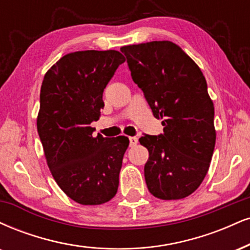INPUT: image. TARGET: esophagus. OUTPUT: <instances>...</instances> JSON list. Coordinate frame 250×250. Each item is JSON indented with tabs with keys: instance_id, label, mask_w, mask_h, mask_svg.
I'll return each instance as SVG.
<instances>
[{
	"instance_id": "esophagus-1",
	"label": "esophagus",
	"mask_w": 250,
	"mask_h": 250,
	"mask_svg": "<svg viewBox=\"0 0 250 250\" xmlns=\"http://www.w3.org/2000/svg\"><path fill=\"white\" fill-rule=\"evenodd\" d=\"M137 143H138L137 137H129V144H130V146H135Z\"/></svg>"
}]
</instances>
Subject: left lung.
<instances>
[{
    "label": "left lung",
    "mask_w": 250,
    "mask_h": 250,
    "mask_svg": "<svg viewBox=\"0 0 250 250\" xmlns=\"http://www.w3.org/2000/svg\"><path fill=\"white\" fill-rule=\"evenodd\" d=\"M121 51L154 116L164 119L163 134L140 138L149 151L144 165L148 190L163 200L188 197L205 178L215 146L214 106L205 77L172 42L128 45Z\"/></svg>",
    "instance_id": "obj_1"
}]
</instances>
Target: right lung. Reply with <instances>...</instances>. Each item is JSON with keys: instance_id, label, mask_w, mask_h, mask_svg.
<instances>
[{"instance_id": "right-lung-1", "label": "right lung", "mask_w": 250, "mask_h": 250, "mask_svg": "<svg viewBox=\"0 0 250 250\" xmlns=\"http://www.w3.org/2000/svg\"><path fill=\"white\" fill-rule=\"evenodd\" d=\"M115 50L78 51L60 58L44 76L37 130L59 188L81 205H101L116 194L125 136H93L104 88L119 65Z\"/></svg>"}]
</instances>
